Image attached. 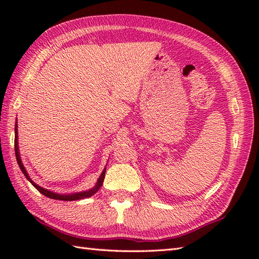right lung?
<instances>
[{
  "mask_svg": "<svg viewBox=\"0 0 259 259\" xmlns=\"http://www.w3.org/2000/svg\"><path fill=\"white\" fill-rule=\"evenodd\" d=\"M15 156H16V161L19 163V167L22 170V172L26 177V179L30 181V183L33 185V187H35V188L41 192L42 195L47 196L48 198H51V199H57V200H64V201H72V200H79V199H84V198H89L91 196H93L96 194V192L100 189V187L103 184V180H104V176H106V167L102 170V172L100 175V177L98 178V181L95 187H92L91 189L89 190H85V191H80V192H73V194H58V192H54L51 190H48L46 188H43V187L36 185L34 181H33L29 174H27L25 167L23 166V163H22L21 160V156H20V151H19V144H18V124H15Z\"/></svg>",
  "mask_w": 259,
  "mask_h": 259,
  "instance_id": "right-lung-1",
  "label": "right lung"
}]
</instances>
